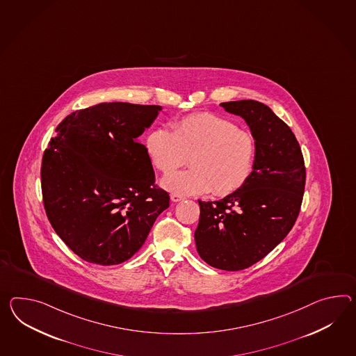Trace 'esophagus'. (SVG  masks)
<instances>
[{"label":"esophagus","instance_id":"1","mask_svg":"<svg viewBox=\"0 0 356 356\" xmlns=\"http://www.w3.org/2000/svg\"><path fill=\"white\" fill-rule=\"evenodd\" d=\"M171 200L172 202H180V200H184V197L180 194H171Z\"/></svg>","mask_w":356,"mask_h":356}]
</instances>
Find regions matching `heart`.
Segmentation results:
<instances>
[{
	"instance_id": "b5f03b06",
	"label": "heart",
	"mask_w": 356,
	"mask_h": 356,
	"mask_svg": "<svg viewBox=\"0 0 356 356\" xmlns=\"http://www.w3.org/2000/svg\"><path fill=\"white\" fill-rule=\"evenodd\" d=\"M145 150L158 171L169 174L190 156L191 168L162 179L165 191L180 195L209 191L225 197L241 189L251 176L256 141L250 131L212 113H194L172 123V131L156 127L145 138Z\"/></svg>"
}]
</instances>
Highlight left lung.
Here are the masks:
<instances>
[{"instance_id":"1","label":"left lung","mask_w":356,"mask_h":356,"mask_svg":"<svg viewBox=\"0 0 356 356\" xmlns=\"http://www.w3.org/2000/svg\"><path fill=\"white\" fill-rule=\"evenodd\" d=\"M241 115L256 141V158L241 189L200 202L197 251L212 268L238 271L262 260L295 225L304 197L306 168L295 134L268 105L256 100L221 103Z\"/></svg>"}]
</instances>
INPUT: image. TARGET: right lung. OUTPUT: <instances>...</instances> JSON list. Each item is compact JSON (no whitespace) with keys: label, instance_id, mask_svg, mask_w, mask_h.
<instances>
[{"label":"right lung","instance_id":"obj_1","mask_svg":"<svg viewBox=\"0 0 356 356\" xmlns=\"http://www.w3.org/2000/svg\"><path fill=\"white\" fill-rule=\"evenodd\" d=\"M159 105L102 103L76 111L44 150V211L61 241L82 260L117 265L131 259L170 206L156 185L139 136Z\"/></svg>","mask_w":356,"mask_h":356}]
</instances>
